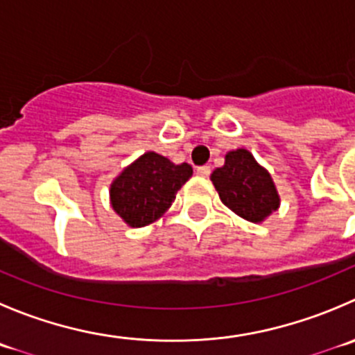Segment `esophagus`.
Instances as JSON below:
<instances>
[{"mask_svg":"<svg viewBox=\"0 0 355 355\" xmlns=\"http://www.w3.org/2000/svg\"><path fill=\"white\" fill-rule=\"evenodd\" d=\"M196 173H198V177L201 178H208L209 173H211V170H209V166H199L198 170H196Z\"/></svg>","mask_w":355,"mask_h":355,"instance_id":"esophagus-1","label":"esophagus"}]
</instances>
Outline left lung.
Listing matches in <instances>:
<instances>
[{"mask_svg": "<svg viewBox=\"0 0 355 355\" xmlns=\"http://www.w3.org/2000/svg\"><path fill=\"white\" fill-rule=\"evenodd\" d=\"M209 178L223 205L248 222L261 223L279 209L281 196L272 175L244 147L229 150L223 166Z\"/></svg>", "mask_w": 355, "mask_h": 355, "instance_id": "1", "label": "left lung"}]
</instances>
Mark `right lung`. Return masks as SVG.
<instances>
[{
    "label": "right lung",
    "instance_id": "obj_1",
    "mask_svg": "<svg viewBox=\"0 0 355 355\" xmlns=\"http://www.w3.org/2000/svg\"><path fill=\"white\" fill-rule=\"evenodd\" d=\"M191 177V164H175L168 157L147 150L112 180L111 206L128 227H146L170 209L177 192Z\"/></svg>",
    "mask_w": 355,
    "mask_h": 355
}]
</instances>
